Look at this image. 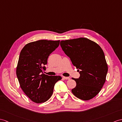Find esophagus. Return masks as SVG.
Wrapping results in <instances>:
<instances>
[{
    "label": "esophagus",
    "mask_w": 122,
    "mask_h": 122,
    "mask_svg": "<svg viewBox=\"0 0 122 122\" xmlns=\"http://www.w3.org/2000/svg\"><path fill=\"white\" fill-rule=\"evenodd\" d=\"M63 78H64V80H68L70 79V78L69 77H64H64H63Z\"/></svg>",
    "instance_id": "34e87169"
}]
</instances>
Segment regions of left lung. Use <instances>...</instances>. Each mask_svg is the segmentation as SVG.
Masks as SVG:
<instances>
[{"label": "left lung", "mask_w": 122, "mask_h": 122, "mask_svg": "<svg viewBox=\"0 0 122 122\" xmlns=\"http://www.w3.org/2000/svg\"><path fill=\"white\" fill-rule=\"evenodd\" d=\"M60 46L80 74L78 78H73L76 86L72 93L83 100L95 97L105 83L108 70L102 49L95 42L82 37L62 41Z\"/></svg>", "instance_id": "1"}]
</instances>
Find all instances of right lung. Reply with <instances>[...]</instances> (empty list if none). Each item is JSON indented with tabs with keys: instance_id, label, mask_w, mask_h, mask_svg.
<instances>
[{
	"instance_id": "1",
	"label": "right lung",
	"mask_w": 122,
	"mask_h": 122,
	"mask_svg": "<svg viewBox=\"0 0 122 122\" xmlns=\"http://www.w3.org/2000/svg\"><path fill=\"white\" fill-rule=\"evenodd\" d=\"M60 41L39 40L23 48L20 54L16 76L23 91L36 103L47 101L52 96L55 84L62 77L43 74L49 55L59 46Z\"/></svg>"
}]
</instances>
